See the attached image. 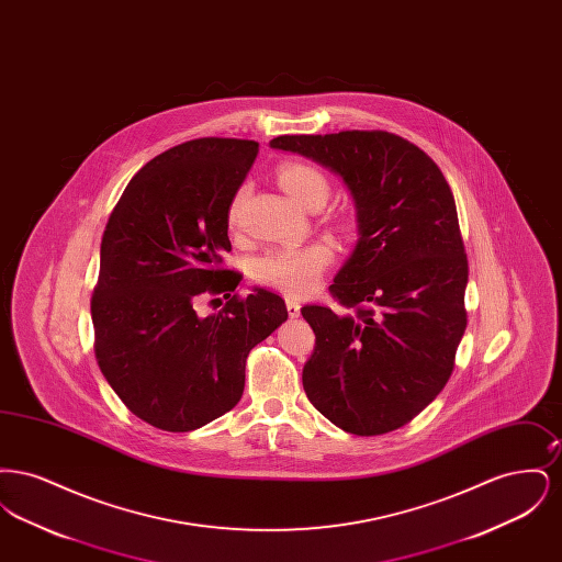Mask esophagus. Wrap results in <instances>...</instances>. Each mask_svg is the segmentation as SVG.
Instances as JSON below:
<instances>
[{
  "mask_svg": "<svg viewBox=\"0 0 562 562\" xmlns=\"http://www.w3.org/2000/svg\"><path fill=\"white\" fill-rule=\"evenodd\" d=\"M286 310H289V316H291V318H296V316L301 314V305H299V301L293 299V296L286 299Z\"/></svg>",
  "mask_w": 562,
  "mask_h": 562,
  "instance_id": "34e87169",
  "label": "esophagus"
}]
</instances>
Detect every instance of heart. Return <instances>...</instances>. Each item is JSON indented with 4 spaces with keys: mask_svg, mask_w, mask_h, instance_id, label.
Returning a JSON list of instances; mask_svg holds the SVG:
<instances>
[{
    "mask_svg": "<svg viewBox=\"0 0 562 562\" xmlns=\"http://www.w3.org/2000/svg\"><path fill=\"white\" fill-rule=\"evenodd\" d=\"M280 188L296 204L310 206L316 198L328 195V183L321 172L307 164H284L278 172ZM244 189L232 202L229 218L236 221ZM335 250L328 241H310L303 246H276L255 261V278L280 293L291 296L310 294L321 284L322 273L330 266Z\"/></svg>",
    "mask_w": 562,
    "mask_h": 562,
    "instance_id": "1",
    "label": "heart"
}]
</instances>
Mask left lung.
<instances>
[{"mask_svg":"<svg viewBox=\"0 0 562 562\" xmlns=\"http://www.w3.org/2000/svg\"><path fill=\"white\" fill-rule=\"evenodd\" d=\"M269 147L337 175L358 223V241L330 284L346 310H301L316 335L305 394L349 434L402 428L447 385L468 324L453 191L428 154L383 131L284 134Z\"/></svg>","mask_w":562,"mask_h":562,"instance_id":"obj_1","label":"left lung"}]
</instances>
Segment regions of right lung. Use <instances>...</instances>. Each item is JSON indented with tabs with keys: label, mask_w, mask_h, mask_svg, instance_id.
I'll list each match as a JSON object with an SVG mask.
<instances>
[{
	"label": "right lung",
	"mask_w": 562,
	"mask_h": 562,
	"mask_svg": "<svg viewBox=\"0 0 562 562\" xmlns=\"http://www.w3.org/2000/svg\"><path fill=\"white\" fill-rule=\"evenodd\" d=\"M257 151L241 138L181 143L134 175L109 216L90 303L94 351L120 401L154 428L191 431L232 411L250 349L289 318L271 291L232 294L241 276L221 268ZM209 293L228 303L200 317Z\"/></svg>",
	"instance_id": "right-lung-1"
}]
</instances>
